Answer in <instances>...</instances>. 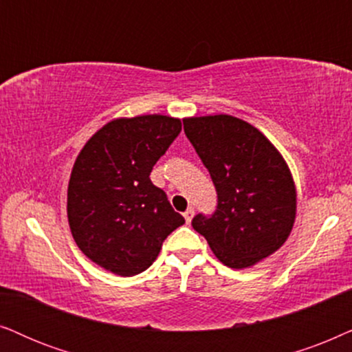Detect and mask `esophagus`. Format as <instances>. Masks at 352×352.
Returning a JSON list of instances; mask_svg holds the SVG:
<instances>
[{"mask_svg": "<svg viewBox=\"0 0 352 352\" xmlns=\"http://www.w3.org/2000/svg\"><path fill=\"white\" fill-rule=\"evenodd\" d=\"M193 215H195V209L193 208H188L184 212V217H185V220H186V223H190L191 222V219H193Z\"/></svg>", "mask_w": 352, "mask_h": 352, "instance_id": "esophagus-1", "label": "esophagus"}]
</instances>
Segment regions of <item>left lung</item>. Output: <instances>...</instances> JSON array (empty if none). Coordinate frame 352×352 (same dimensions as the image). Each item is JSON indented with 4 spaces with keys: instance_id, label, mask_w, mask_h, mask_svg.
I'll return each instance as SVG.
<instances>
[{
    "instance_id": "1",
    "label": "left lung",
    "mask_w": 352,
    "mask_h": 352,
    "mask_svg": "<svg viewBox=\"0 0 352 352\" xmlns=\"http://www.w3.org/2000/svg\"><path fill=\"white\" fill-rule=\"evenodd\" d=\"M217 191L210 215L196 214L191 225L232 269H245L287 241L296 215V190L287 162L259 130L233 116L184 120Z\"/></svg>"
}]
</instances>
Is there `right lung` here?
I'll return each mask as SVG.
<instances>
[{
    "mask_svg": "<svg viewBox=\"0 0 352 352\" xmlns=\"http://www.w3.org/2000/svg\"><path fill=\"white\" fill-rule=\"evenodd\" d=\"M182 132L167 116L117 119L93 135L70 173L67 217L83 254L132 277L156 259L162 241L185 223L149 173Z\"/></svg>",
    "mask_w": 352,
    "mask_h": 352,
    "instance_id": "right-lung-1",
    "label": "right lung"
}]
</instances>
